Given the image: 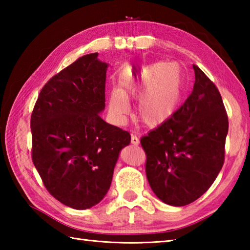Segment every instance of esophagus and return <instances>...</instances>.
<instances>
[{
  "label": "esophagus",
  "mask_w": 250,
  "mask_h": 250,
  "mask_svg": "<svg viewBox=\"0 0 250 250\" xmlns=\"http://www.w3.org/2000/svg\"><path fill=\"white\" fill-rule=\"evenodd\" d=\"M131 143H132V144H133V145L137 146V145L140 144V139H139V137H137L136 135L132 134V135H131Z\"/></svg>",
  "instance_id": "1"
}]
</instances>
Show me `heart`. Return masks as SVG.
<instances>
[{
    "label": "heart",
    "instance_id": "1",
    "mask_svg": "<svg viewBox=\"0 0 250 250\" xmlns=\"http://www.w3.org/2000/svg\"><path fill=\"white\" fill-rule=\"evenodd\" d=\"M184 90L183 73L177 63H156L136 79L124 81L109 98V111L121 121L129 113L131 100H140L136 116L146 126H158L176 110Z\"/></svg>",
    "mask_w": 250,
    "mask_h": 250
}]
</instances>
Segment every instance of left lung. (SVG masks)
Returning a JSON list of instances; mask_svg holds the SVG:
<instances>
[{
	"label": "left lung",
	"mask_w": 250,
	"mask_h": 250,
	"mask_svg": "<svg viewBox=\"0 0 250 250\" xmlns=\"http://www.w3.org/2000/svg\"><path fill=\"white\" fill-rule=\"evenodd\" d=\"M193 90L173 116L141 139L146 175L164 203L185 206L203 195L225 161L229 121L221 95L193 65Z\"/></svg>",
	"instance_id": "8db88e82"
}]
</instances>
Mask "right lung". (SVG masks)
<instances>
[{"instance_id":"add662e5","label":"right lung","mask_w":250,"mask_h":250,"mask_svg":"<svg viewBox=\"0 0 250 250\" xmlns=\"http://www.w3.org/2000/svg\"><path fill=\"white\" fill-rule=\"evenodd\" d=\"M98 52L83 56L49 79L31 116L32 160L48 192L87 209L107 193L129 132L100 117L108 64Z\"/></svg>"}]
</instances>
